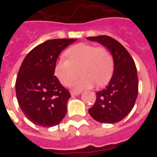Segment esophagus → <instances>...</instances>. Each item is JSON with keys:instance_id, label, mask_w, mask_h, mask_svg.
Returning a JSON list of instances; mask_svg holds the SVG:
<instances>
[{"instance_id": "esophagus-1", "label": "esophagus", "mask_w": 157, "mask_h": 157, "mask_svg": "<svg viewBox=\"0 0 157 157\" xmlns=\"http://www.w3.org/2000/svg\"><path fill=\"white\" fill-rule=\"evenodd\" d=\"M80 94H81V92H80V91H74V90L71 91V96L79 95Z\"/></svg>"}]
</instances>
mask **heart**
<instances>
[{
	"instance_id": "heart-1",
	"label": "heart",
	"mask_w": 157,
	"mask_h": 157,
	"mask_svg": "<svg viewBox=\"0 0 157 157\" xmlns=\"http://www.w3.org/2000/svg\"><path fill=\"white\" fill-rule=\"evenodd\" d=\"M66 55L68 59L60 58L55 67V74L63 85L70 86L80 70L82 76L72 84L78 90L92 88L96 83L105 86L111 79L114 61L108 48L80 43L67 49Z\"/></svg>"
}]
</instances>
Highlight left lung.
I'll list each match as a JSON object with an SVG mask.
<instances>
[{
  "instance_id": "left-lung-1",
  "label": "left lung",
  "mask_w": 157,
  "mask_h": 157,
  "mask_svg": "<svg viewBox=\"0 0 157 157\" xmlns=\"http://www.w3.org/2000/svg\"><path fill=\"white\" fill-rule=\"evenodd\" d=\"M86 39L97 41L108 48L114 61L113 74L109 85L97 93L95 104L89 109V113L100 123H118L132 110L138 97V78L135 63L127 49L109 36L89 37Z\"/></svg>"
}]
</instances>
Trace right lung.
<instances>
[{
    "instance_id": "1",
    "label": "right lung",
    "mask_w": 157,
    "mask_h": 157,
    "mask_svg": "<svg viewBox=\"0 0 157 157\" xmlns=\"http://www.w3.org/2000/svg\"><path fill=\"white\" fill-rule=\"evenodd\" d=\"M76 39L48 40L34 48L18 72L16 92L26 117L42 127L59 124L67 112L71 94L54 75L60 52Z\"/></svg>"
}]
</instances>
